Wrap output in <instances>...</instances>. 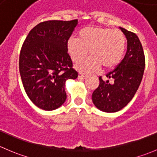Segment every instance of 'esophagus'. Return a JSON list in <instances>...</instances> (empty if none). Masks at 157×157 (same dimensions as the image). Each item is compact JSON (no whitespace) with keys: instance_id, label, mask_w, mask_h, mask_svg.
<instances>
[{"instance_id":"1","label":"esophagus","mask_w":157,"mask_h":157,"mask_svg":"<svg viewBox=\"0 0 157 157\" xmlns=\"http://www.w3.org/2000/svg\"><path fill=\"white\" fill-rule=\"evenodd\" d=\"M86 76V74L82 73V72H78V78H83Z\"/></svg>"}]
</instances>
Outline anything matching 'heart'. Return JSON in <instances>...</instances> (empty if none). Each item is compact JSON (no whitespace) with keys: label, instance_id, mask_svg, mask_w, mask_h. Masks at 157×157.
Instances as JSON below:
<instances>
[{"label":"heart","instance_id":"obj_1","mask_svg":"<svg viewBox=\"0 0 157 157\" xmlns=\"http://www.w3.org/2000/svg\"><path fill=\"white\" fill-rule=\"evenodd\" d=\"M125 45L126 39L121 30L88 26L79 31L76 39L68 41L67 48L75 63L82 62L89 51L91 56L78 67L81 72H87L96 70L101 65L109 69L119 63Z\"/></svg>","mask_w":157,"mask_h":157}]
</instances>
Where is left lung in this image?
Returning <instances> with one entry per match:
<instances>
[{
  "mask_svg": "<svg viewBox=\"0 0 157 157\" xmlns=\"http://www.w3.org/2000/svg\"><path fill=\"white\" fill-rule=\"evenodd\" d=\"M127 38V51L123 59L106 75L100 77V85L92 94V101L98 109L106 113L119 111L132 101L143 78L145 57L138 37L134 32L119 27ZM110 80H109V79Z\"/></svg>",
  "mask_w": 157,
  "mask_h": 157,
  "instance_id": "1",
  "label": "left lung"
}]
</instances>
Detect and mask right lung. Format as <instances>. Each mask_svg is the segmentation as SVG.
Returning a JSON list of instances; mask_svg holds the SVG:
<instances>
[{
  "mask_svg": "<svg viewBox=\"0 0 157 157\" xmlns=\"http://www.w3.org/2000/svg\"><path fill=\"white\" fill-rule=\"evenodd\" d=\"M77 24L78 19L40 22L22 44L19 62L22 85L32 103L44 110L62 106L66 81L78 77L67 48Z\"/></svg>",
  "mask_w": 157,
  "mask_h": 157,
  "instance_id": "add662e5",
  "label": "right lung"
}]
</instances>
